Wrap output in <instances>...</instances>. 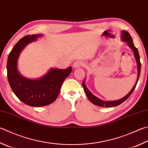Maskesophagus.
<instances>
[{
	"instance_id": "1",
	"label": "esophagus",
	"mask_w": 148,
	"mask_h": 148,
	"mask_svg": "<svg viewBox=\"0 0 148 148\" xmlns=\"http://www.w3.org/2000/svg\"><path fill=\"white\" fill-rule=\"evenodd\" d=\"M83 65V63L82 62H80L79 61H77L76 62H75L74 63V67L75 69L76 68H78L79 66H82Z\"/></svg>"
}]
</instances>
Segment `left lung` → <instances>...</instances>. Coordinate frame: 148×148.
<instances>
[{"label":"left lung","instance_id":"obj_1","mask_svg":"<svg viewBox=\"0 0 148 148\" xmlns=\"http://www.w3.org/2000/svg\"><path fill=\"white\" fill-rule=\"evenodd\" d=\"M122 38L123 41L126 42L127 43V45H129L131 49L133 50V52H134V55H135V58L136 59V63H137V66H138V77H137V80H136V82L135 83V86H134L133 88L131 89V90L129 92L127 95H126L125 97L122 98V99L119 100H115V101H103L100 100V99L98 98L97 97H96L95 96H94L93 95H92L89 90H88V88L86 87L85 84V81H83L82 83V85L83 87V89H84L85 92L87 95V97L93 104L96 105V106H100V107H114V106H117L121 104L122 103H123V101H125L127 99L130 97L131 96V94L133 93V90H135V88L136 87V83L138 82V80L140 76V69H141V63L140 61V56H139V53L138 52L137 48H136L135 46H134L133 42V39L131 38V37L130 36V34L128 33L127 31L123 30L122 31Z\"/></svg>","mask_w":148,"mask_h":148}]
</instances>
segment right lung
Returning a JSON list of instances; mask_svg holds the SVG:
<instances>
[{
  "label": "right lung",
  "instance_id": "add662e5",
  "mask_svg": "<svg viewBox=\"0 0 148 148\" xmlns=\"http://www.w3.org/2000/svg\"><path fill=\"white\" fill-rule=\"evenodd\" d=\"M41 35L26 36L21 39L9 53L7 62V76L13 92L23 103L32 107H42L53 103L59 95L64 80L72 72V67L66 69H51L39 79L25 78L18 73L17 60L26 45L34 41Z\"/></svg>",
  "mask_w": 148,
  "mask_h": 148
}]
</instances>
